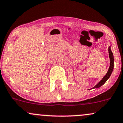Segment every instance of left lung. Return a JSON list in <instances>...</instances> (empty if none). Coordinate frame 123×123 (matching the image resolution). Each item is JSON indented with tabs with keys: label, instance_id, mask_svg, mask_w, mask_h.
I'll use <instances>...</instances> for the list:
<instances>
[{
	"label": "left lung",
	"instance_id": "left-lung-1",
	"mask_svg": "<svg viewBox=\"0 0 123 123\" xmlns=\"http://www.w3.org/2000/svg\"><path fill=\"white\" fill-rule=\"evenodd\" d=\"M109 58H110V67H109V70H108L107 74H106L104 78L102 80L100 81L98 84L96 86H94L93 87L94 88H98V87H100L101 86H102L103 85L105 84V83L107 81V80L110 78V75H111L112 72H113V68H114V56H113V53H112L111 51V48H110V47H109Z\"/></svg>",
	"mask_w": 123,
	"mask_h": 123
}]
</instances>
